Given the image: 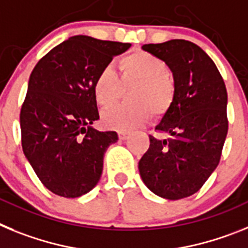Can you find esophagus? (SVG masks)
Instances as JSON below:
<instances>
[{"label": "esophagus", "instance_id": "34e87169", "mask_svg": "<svg viewBox=\"0 0 248 248\" xmlns=\"http://www.w3.org/2000/svg\"><path fill=\"white\" fill-rule=\"evenodd\" d=\"M118 137H120V140L124 141V140H127L130 137V132H127V131H120V132H118Z\"/></svg>", "mask_w": 248, "mask_h": 248}]
</instances>
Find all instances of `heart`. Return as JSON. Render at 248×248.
I'll list each match as a JSON object with an SVG mask.
<instances>
[{
    "label": "heart",
    "instance_id": "obj_1",
    "mask_svg": "<svg viewBox=\"0 0 248 248\" xmlns=\"http://www.w3.org/2000/svg\"><path fill=\"white\" fill-rule=\"evenodd\" d=\"M123 85L136 84L129 95L131 105L106 109L102 124L120 131L132 130L145 124L152 115L158 117L169 111L175 98V85L170 78L169 67L163 60L145 51H133L118 61ZM121 83L109 66L101 68L94 77L92 92L94 101L108 108L121 95Z\"/></svg>",
    "mask_w": 248,
    "mask_h": 248
}]
</instances>
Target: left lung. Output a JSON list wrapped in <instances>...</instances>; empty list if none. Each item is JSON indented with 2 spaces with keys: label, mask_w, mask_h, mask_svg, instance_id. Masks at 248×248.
I'll return each mask as SVG.
<instances>
[{
  "label": "left lung",
  "mask_w": 248,
  "mask_h": 248,
  "mask_svg": "<svg viewBox=\"0 0 248 248\" xmlns=\"http://www.w3.org/2000/svg\"><path fill=\"white\" fill-rule=\"evenodd\" d=\"M171 70L175 98L139 162L140 176L155 195L180 200L193 195L216 170L227 136V91L216 64L186 40L143 45Z\"/></svg>",
  "instance_id": "1"
}]
</instances>
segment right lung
Masks as SVG:
<instances>
[{"label":"right lung","instance_id":"1","mask_svg":"<svg viewBox=\"0 0 248 248\" xmlns=\"http://www.w3.org/2000/svg\"><path fill=\"white\" fill-rule=\"evenodd\" d=\"M131 44L73 36L34 66L21 108L22 150L47 189L66 199L90 192L100 181L103 156L117 142L100 132L92 85L101 68Z\"/></svg>","mask_w":248,"mask_h":248}]
</instances>
